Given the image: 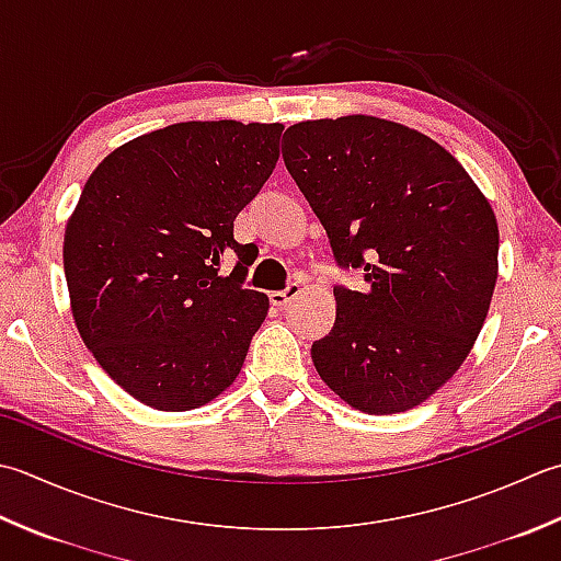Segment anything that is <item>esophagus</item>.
I'll return each instance as SVG.
<instances>
[{"mask_svg": "<svg viewBox=\"0 0 561 561\" xmlns=\"http://www.w3.org/2000/svg\"><path fill=\"white\" fill-rule=\"evenodd\" d=\"M301 294V284L299 282H291L287 289H282V291H272L270 294V301L277 306V309H282V306H287L291 299H296V296Z\"/></svg>", "mask_w": 561, "mask_h": 561, "instance_id": "obj_1", "label": "esophagus"}]
</instances>
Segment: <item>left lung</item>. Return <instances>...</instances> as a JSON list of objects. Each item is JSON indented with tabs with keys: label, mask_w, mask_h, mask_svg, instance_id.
I'll return each instance as SVG.
<instances>
[{
	"label": "left lung",
	"mask_w": 561,
	"mask_h": 561,
	"mask_svg": "<svg viewBox=\"0 0 561 561\" xmlns=\"http://www.w3.org/2000/svg\"><path fill=\"white\" fill-rule=\"evenodd\" d=\"M284 164L321 218L340 265L369 289H333V333L316 371L355 411H411L462 367L499 277L496 214L440 142L350 114L287 128Z\"/></svg>",
	"instance_id": "left-lung-1"
}]
</instances>
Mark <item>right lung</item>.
Here are the masks:
<instances>
[{"mask_svg": "<svg viewBox=\"0 0 561 561\" xmlns=\"http://www.w3.org/2000/svg\"><path fill=\"white\" fill-rule=\"evenodd\" d=\"M282 124L182 121L96 164L65 226L70 311L108 377L156 411H192L243 369L270 311L245 289L233 221L279 160ZM241 262L228 278L220 262Z\"/></svg>", "mask_w": 561, "mask_h": 561, "instance_id": "1", "label": "right lung"}]
</instances>
